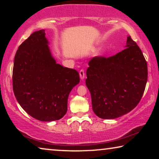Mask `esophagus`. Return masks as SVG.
I'll return each instance as SVG.
<instances>
[{
	"mask_svg": "<svg viewBox=\"0 0 159 159\" xmlns=\"http://www.w3.org/2000/svg\"><path fill=\"white\" fill-rule=\"evenodd\" d=\"M80 77L81 80H83L84 77H85V73H84V69H81V70L80 71Z\"/></svg>",
	"mask_w": 159,
	"mask_h": 159,
	"instance_id": "1",
	"label": "esophagus"
}]
</instances>
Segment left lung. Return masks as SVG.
Wrapping results in <instances>:
<instances>
[{
	"label": "left lung",
	"instance_id": "obj_1",
	"mask_svg": "<svg viewBox=\"0 0 159 159\" xmlns=\"http://www.w3.org/2000/svg\"><path fill=\"white\" fill-rule=\"evenodd\" d=\"M88 64L86 85L98 116L115 119L136 107L145 91L148 66L131 37H127L123 51L108 58L95 56Z\"/></svg>",
	"mask_w": 159,
	"mask_h": 159
}]
</instances>
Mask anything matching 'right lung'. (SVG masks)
Instances as JSON below:
<instances>
[{
	"mask_svg": "<svg viewBox=\"0 0 159 159\" xmlns=\"http://www.w3.org/2000/svg\"><path fill=\"white\" fill-rule=\"evenodd\" d=\"M45 30L34 32L19 45L13 67L15 97L28 114L43 121L61 119L71 90L80 82L77 70L56 64Z\"/></svg>",
	"mask_w": 159,
	"mask_h": 159,
	"instance_id": "right-lung-1",
	"label": "right lung"
}]
</instances>
